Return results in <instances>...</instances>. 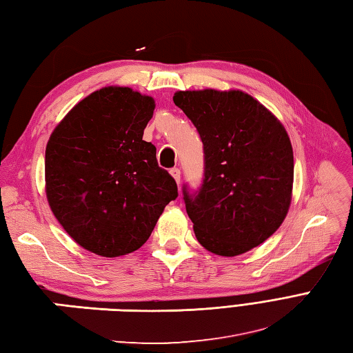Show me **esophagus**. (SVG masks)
<instances>
[{
	"label": "esophagus",
	"instance_id": "1",
	"mask_svg": "<svg viewBox=\"0 0 353 353\" xmlns=\"http://www.w3.org/2000/svg\"><path fill=\"white\" fill-rule=\"evenodd\" d=\"M170 175L175 178V181L179 184V179H181V170H179L178 168H174V169H170Z\"/></svg>",
	"mask_w": 353,
	"mask_h": 353
}]
</instances>
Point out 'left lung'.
I'll return each instance as SVG.
<instances>
[{
	"label": "left lung",
	"mask_w": 353,
	"mask_h": 353,
	"mask_svg": "<svg viewBox=\"0 0 353 353\" xmlns=\"http://www.w3.org/2000/svg\"><path fill=\"white\" fill-rule=\"evenodd\" d=\"M174 103L203 145L199 190L183 187L194 236L216 255L245 254L279 228L292 202L294 161L284 125L241 90H179Z\"/></svg>",
	"instance_id": "obj_1"
}]
</instances>
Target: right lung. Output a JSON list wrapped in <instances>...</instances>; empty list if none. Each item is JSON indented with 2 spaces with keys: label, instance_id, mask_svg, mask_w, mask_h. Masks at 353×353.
<instances>
[{
  "label": "right lung",
  "instance_id": "add662e5",
  "mask_svg": "<svg viewBox=\"0 0 353 353\" xmlns=\"http://www.w3.org/2000/svg\"><path fill=\"white\" fill-rule=\"evenodd\" d=\"M155 103L130 88L108 85L80 101L45 151L51 211L78 245L114 258L150 239L178 187L159 166L143 130Z\"/></svg>",
  "mask_w": 353,
  "mask_h": 353
}]
</instances>
